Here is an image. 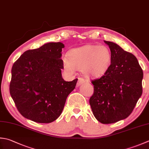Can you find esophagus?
<instances>
[{
  "label": "esophagus",
  "instance_id": "1",
  "mask_svg": "<svg viewBox=\"0 0 149 149\" xmlns=\"http://www.w3.org/2000/svg\"><path fill=\"white\" fill-rule=\"evenodd\" d=\"M84 83H85V80H84L83 78H81V77L78 78V81L77 83V86H79L80 85L84 84Z\"/></svg>",
  "mask_w": 149,
  "mask_h": 149
}]
</instances>
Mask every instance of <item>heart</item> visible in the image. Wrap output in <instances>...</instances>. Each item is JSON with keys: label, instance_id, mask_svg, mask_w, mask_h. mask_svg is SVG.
<instances>
[{"label": "heart", "instance_id": "b5f03b06", "mask_svg": "<svg viewBox=\"0 0 149 149\" xmlns=\"http://www.w3.org/2000/svg\"><path fill=\"white\" fill-rule=\"evenodd\" d=\"M111 52L107 46L87 45L72 49L63 57L65 71L71 73L74 68L81 70L87 77L103 76L111 64Z\"/></svg>", "mask_w": 149, "mask_h": 149}]
</instances>
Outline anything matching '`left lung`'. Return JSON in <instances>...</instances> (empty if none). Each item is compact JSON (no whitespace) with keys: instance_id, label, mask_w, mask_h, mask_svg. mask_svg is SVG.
<instances>
[{"instance_id":"obj_1","label":"left lung","mask_w":149,"mask_h":149,"mask_svg":"<svg viewBox=\"0 0 149 149\" xmlns=\"http://www.w3.org/2000/svg\"><path fill=\"white\" fill-rule=\"evenodd\" d=\"M104 42L111 52V64L104 75L92 81L94 92L89 102L97 120L110 124L132 113L142 94L143 73L133 54L114 42Z\"/></svg>"}]
</instances>
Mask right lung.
<instances>
[{
  "label": "right lung",
  "mask_w": 149,
  "mask_h": 149,
  "mask_svg": "<svg viewBox=\"0 0 149 149\" xmlns=\"http://www.w3.org/2000/svg\"><path fill=\"white\" fill-rule=\"evenodd\" d=\"M62 42H48L27 50L11 68L10 92L22 116L37 123H49L59 117L77 79L65 81L61 59Z\"/></svg>",
  "instance_id": "right-lung-1"
}]
</instances>
